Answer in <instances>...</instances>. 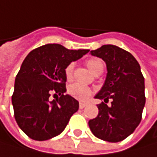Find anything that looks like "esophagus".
<instances>
[{
  "mask_svg": "<svg viewBox=\"0 0 157 157\" xmlns=\"http://www.w3.org/2000/svg\"><path fill=\"white\" fill-rule=\"evenodd\" d=\"M86 105V102H80V104H79V107L81 109H83Z\"/></svg>",
  "mask_w": 157,
  "mask_h": 157,
  "instance_id": "obj_1",
  "label": "esophagus"
}]
</instances>
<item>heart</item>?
<instances>
[{
  "label": "heart",
  "mask_w": 157,
  "mask_h": 157,
  "mask_svg": "<svg viewBox=\"0 0 157 157\" xmlns=\"http://www.w3.org/2000/svg\"><path fill=\"white\" fill-rule=\"evenodd\" d=\"M86 65L90 70V71L93 72L95 75L101 73L102 71H104V63H102L101 59L96 58V57L87 59L86 61ZM73 71H74V65L73 63H70L65 69V76H66V79L68 81H71L73 78ZM68 92L71 97L77 100L86 101L93 94V89L87 86H84L79 83H75L69 86Z\"/></svg>",
  "instance_id": "obj_1"
}]
</instances>
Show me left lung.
Returning <instances> with one entry per match:
<instances>
[{
	"label": "left lung",
	"mask_w": 157,
	"mask_h": 157,
	"mask_svg": "<svg viewBox=\"0 0 157 157\" xmlns=\"http://www.w3.org/2000/svg\"><path fill=\"white\" fill-rule=\"evenodd\" d=\"M90 52L106 63L107 75L95 96L104 101L97 105L99 114L88 121L89 128L102 140L121 141L135 131L142 118L146 98L140 66L129 52L115 45H104ZM109 99L110 107L106 105Z\"/></svg>",
	"instance_id": "1"
}]
</instances>
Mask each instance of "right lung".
Returning <instances> with one entry per match:
<instances>
[{"instance_id": "1", "label": "right lung", "mask_w": 157, "mask_h": 157, "mask_svg": "<svg viewBox=\"0 0 157 157\" xmlns=\"http://www.w3.org/2000/svg\"><path fill=\"white\" fill-rule=\"evenodd\" d=\"M88 52L46 44L25 57L16 76L12 105L17 125L30 138L43 141L58 136L78 110V101L64 95L65 69ZM52 95L57 99L51 101Z\"/></svg>"}]
</instances>
